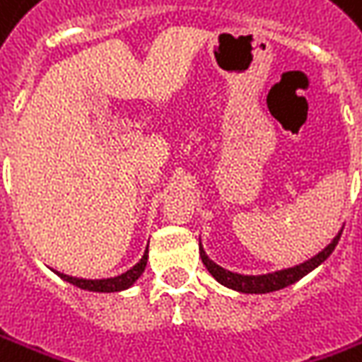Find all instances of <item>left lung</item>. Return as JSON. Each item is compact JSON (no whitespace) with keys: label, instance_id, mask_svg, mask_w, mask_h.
<instances>
[{"label":"left lung","instance_id":"1","mask_svg":"<svg viewBox=\"0 0 362 362\" xmlns=\"http://www.w3.org/2000/svg\"><path fill=\"white\" fill-rule=\"evenodd\" d=\"M341 233H343V229H339V233L333 237V241L312 259L304 260V262H300L296 267H290V269L267 272V274H239V272H231V270L219 267L217 262H214L207 257L204 247H202V241H199V257H202V262L206 264L207 272L216 278L219 284L231 288L235 292H243V294H269V292H276V290H282V288L294 284L300 278H304L308 272L317 269L323 260L333 252V249L337 247Z\"/></svg>","mask_w":362,"mask_h":362}]
</instances>
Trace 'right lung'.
<instances>
[{
	"label": "right lung",
	"mask_w": 362,
	"mask_h": 362,
	"mask_svg": "<svg viewBox=\"0 0 362 362\" xmlns=\"http://www.w3.org/2000/svg\"><path fill=\"white\" fill-rule=\"evenodd\" d=\"M146 259H148V247H146L145 255L141 257V260H139L133 269H129L127 272H123L119 276L102 278V280L68 276V274H62V272H58V270H54V272H57L62 280H66V282H70V284H74V286L78 288H82V290H88V292H121V290H127V288L133 286L139 278H141V274L145 272Z\"/></svg>",
	"instance_id": "1"
}]
</instances>
